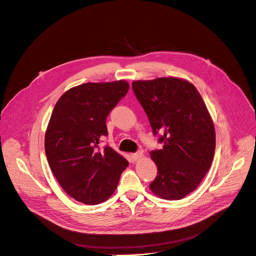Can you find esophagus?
Segmentation results:
<instances>
[{
	"label": "esophagus",
	"instance_id": "1",
	"mask_svg": "<svg viewBox=\"0 0 256 256\" xmlns=\"http://www.w3.org/2000/svg\"><path fill=\"white\" fill-rule=\"evenodd\" d=\"M142 156H144V154H142V152H140L131 154V158H132V160H134V162H136V160H140V158H142Z\"/></svg>",
	"mask_w": 256,
	"mask_h": 256
}]
</instances>
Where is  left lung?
I'll return each mask as SVG.
<instances>
[{"mask_svg":"<svg viewBox=\"0 0 256 256\" xmlns=\"http://www.w3.org/2000/svg\"><path fill=\"white\" fill-rule=\"evenodd\" d=\"M162 148L152 150L158 176L150 185L156 196L179 200L194 191L210 170L216 132L208 108L194 85L177 77L132 82Z\"/></svg>","mask_w":256,"mask_h":256,"instance_id":"left-lung-1","label":"left lung"}]
</instances>
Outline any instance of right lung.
Masks as SVG:
<instances>
[{
    "label": "right lung",
    "mask_w": 256,
    "mask_h": 256,
    "mask_svg": "<svg viewBox=\"0 0 256 256\" xmlns=\"http://www.w3.org/2000/svg\"><path fill=\"white\" fill-rule=\"evenodd\" d=\"M129 90L125 80L90 82L67 90L56 102L46 131L44 150L52 172L65 192L85 204H98L115 192L129 162L110 146V112Z\"/></svg>",
    "instance_id": "1"
}]
</instances>
